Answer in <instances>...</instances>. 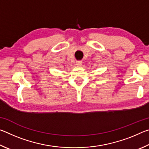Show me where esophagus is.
Returning <instances> with one entry per match:
<instances>
[{"mask_svg":"<svg viewBox=\"0 0 149 149\" xmlns=\"http://www.w3.org/2000/svg\"><path fill=\"white\" fill-rule=\"evenodd\" d=\"M76 65H82V61H81V60H77V61H76Z\"/></svg>","mask_w":149,"mask_h":149,"instance_id":"esophagus-1","label":"esophagus"}]
</instances>
